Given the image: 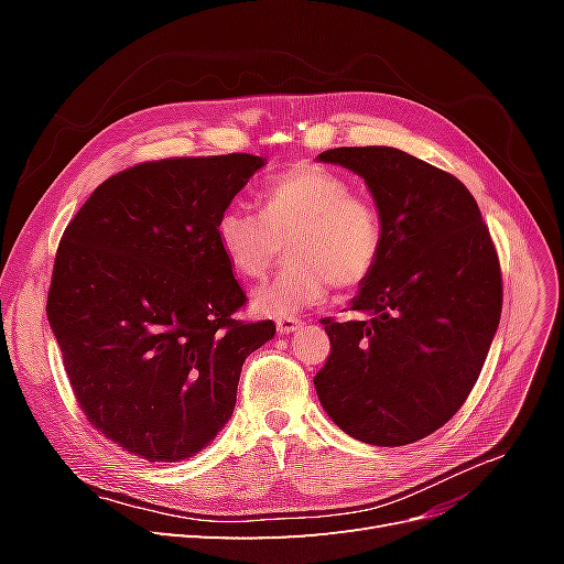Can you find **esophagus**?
Listing matches in <instances>:
<instances>
[{"instance_id": "obj_1", "label": "esophagus", "mask_w": 564, "mask_h": 564, "mask_svg": "<svg viewBox=\"0 0 564 564\" xmlns=\"http://www.w3.org/2000/svg\"><path fill=\"white\" fill-rule=\"evenodd\" d=\"M301 327H303V319L301 317L286 315V317L278 319V334H292V332H296Z\"/></svg>"}]
</instances>
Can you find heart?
<instances>
[{"label": "heart", "instance_id": "b5f03b06", "mask_svg": "<svg viewBox=\"0 0 564 564\" xmlns=\"http://www.w3.org/2000/svg\"><path fill=\"white\" fill-rule=\"evenodd\" d=\"M216 242L245 280H261L289 245L292 261L253 296L256 313L286 317L319 303L332 284L355 289L369 280L383 249V218L348 178L299 162L265 183L261 214L237 204L220 212Z\"/></svg>", "mask_w": 564, "mask_h": 564}]
</instances>
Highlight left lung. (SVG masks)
<instances>
[{"label":"left lung","mask_w":564,"mask_h":564,"mask_svg":"<svg viewBox=\"0 0 564 564\" xmlns=\"http://www.w3.org/2000/svg\"><path fill=\"white\" fill-rule=\"evenodd\" d=\"M362 176L383 218L379 263L350 311L324 317L332 340L315 373L324 412L350 437L402 447L442 429L470 395L497 334V247L456 176L386 145L324 150Z\"/></svg>","instance_id":"left-lung-1"}]
</instances>
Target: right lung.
Segmentation results:
<instances>
[{
    "instance_id": "add662e5",
    "label": "right lung",
    "mask_w": 564,
    "mask_h": 564,
    "mask_svg": "<svg viewBox=\"0 0 564 564\" xmlns=\"http://www.w3.org/2000/svg\"><path fill=\"white\" fill-rule=\"evenodd\" d=\"M263 166L232 152L169 158L100 183L67 224L46 315L94 429L148 460H183L232 416L247 357L275 322L247 303L216 218Z\"/></svg>"
}]
</instances>
